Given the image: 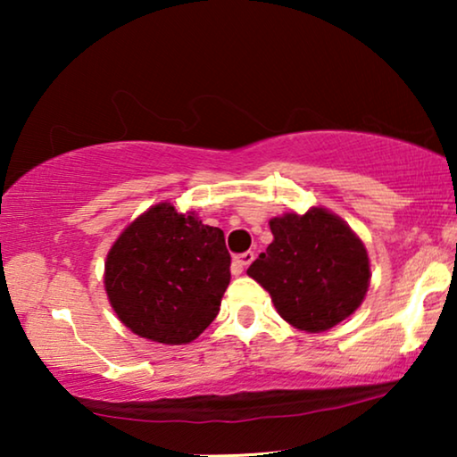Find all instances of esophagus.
<instances>
[{
    "instance_id": "1",
    "label": "esophagus",
    "mask_w": 457,
    "mask_h": 457,
    "mask_svg": "<svg viewBox=\"0 0 457 457\" xmlns=\"http://www.w3.org/2000/svg\"><path fill=\"white\" fill-rule=\"evenodd\" d=\"M253 258H255L253 252H245V253L237 255V258L233 260V272H235V274H241L243 268H247L249 264H252Z\"/></svg>"
}]
</instances>
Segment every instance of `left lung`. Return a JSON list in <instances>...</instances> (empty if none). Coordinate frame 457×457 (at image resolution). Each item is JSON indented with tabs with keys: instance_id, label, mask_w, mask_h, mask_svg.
Returning <instances> with one entry per match:
<instances>
[{
	"instance_id": "8db88e82",
	"label": "left lung",
	"mask_w": 457,
	"mask_h": 457,
	"mask_svg": "<svg viewBox=\"0 0 457 457\" xmlns=\"http://www.w3.org/2000/svg\"><path fill=\"white\" fill-rule=\"evenodd\" d=\"M274 239L247 268L270 293L280 318L308 333L345 320L364 302L370 262L360 237L324 208L270 220Z\"/></svg>"
}]
</instances>
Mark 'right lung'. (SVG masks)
I'll return each mask as SVG.
<instances>
[{"label": "right lung", "mask_w": 457, "mask_h": 457, "mask_svg": "<svg viewBox=\"0 0 457 457\" xmlns=\"http://www.w3.org/2000/svg\"><path fill=\"white\" fill-rule=\"evenodd\" d=\"M230 283L224 233L172 204L135 218L108 252L104 285L124 327L164 345L191 343L214 320Z\"/></svg>", "instance_id": "obj_1"}]
</instances>
